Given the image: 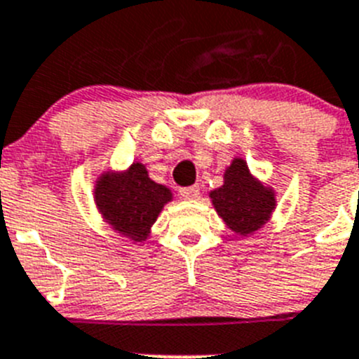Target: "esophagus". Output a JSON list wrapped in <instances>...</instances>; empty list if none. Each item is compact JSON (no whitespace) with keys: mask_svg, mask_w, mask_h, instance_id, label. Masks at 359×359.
Instances as JSON below:
<instances>
[{"mask_svg":"<svg viewBox=\"0 0 359 359\" xmlns=\"http://www.w3.org/2000/svg\"><path fill=\"white\" fill-rule=\"evenodd\" d=\"M180 194H182V198L185 199H196L199 196V185L185 187V189L180 190Z\"/></svg>","mask_w":359,"mask_h":359,"instance_id":"esophagus-1","label":"esophagus"}]
</instances>
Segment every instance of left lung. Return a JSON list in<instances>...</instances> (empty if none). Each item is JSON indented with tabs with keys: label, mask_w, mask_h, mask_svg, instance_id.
Listing matches in <instances>:
<instances>
[{
	"label": "left lung",
	"mask_w": 359,
	"mask_h": 359,
	"mask_svg": "<svg viewBox=\"0 0 359 359\" xmlns=\"http://www.w3.org/2000/svg\"><path fill=\"white\" fill-rule=\"evenodd\" d=\"M223 185L210 192L217 215L237 236L261 230L277 207L275 190L259 182L243 158H233L223 176Z\"/></svg>",
	"instance_id": "left-lung-1"
}]
</instances>
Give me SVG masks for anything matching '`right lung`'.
<instances>
[{"instance_id":"right-lung-1","label":"right lung","mask_w":359,"mask_h":359,"mask_svg":"<svg viewBox=\"0 0 359 359\" xmlns=\"http://www.w3.org/2000/svg\"><path fill=\"white\" fill-rule=\"evenodd\" d=\"M95 205L104 221L133 243H144L172 192L152 182L145 165L136 161L126 170H104L95 183Z\"/></svg>"}]
</instances>
